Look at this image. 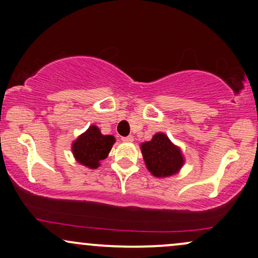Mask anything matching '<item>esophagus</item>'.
I'll return each instance as SVG.
<instances>
[{
    "instance_id": "1",
    "label": "esophagus",
    "mask_w": 258,
    "mask_h": 258,
    "mask_svg": "<svg viewBox=\"0 0 258 258\" xmlns=\"http://www.w3.org/2000/svg\"><path fill=\"white\" fill-rule=\"evenodd\" d=\"M122 141L126 142V143H131V142H133V136H127V137H123Z\"/></svg>"
}]
</instances>
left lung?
<instances>
[{"label":"left lung","instance_id":"left-lung-1","mask_svg":"<svg viewBox=\"0 0 258 258\" xmlns=\"http://www.w3.org/2000/svg\"><path fill=\"white\" fill-rule=\"evenodd\" d=\"M141 152L148 171L158 178L177 174L184 165L180 148L174 146L162 132L155 133L149 142L142 143Z\"/></svg>","mask_w":258,"mask_h":258}]
</instances>
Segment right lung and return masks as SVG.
Masks as SVG:
<instances>
[{"label": "right lung", "mask_w": 258, "mask_h": 258, "mask_svg": "<svg viewBox=\"0 0 258 258\" xmlns=\"http://www.w3.org/2000/svg\"><path fill=\"white\" fill-rule=\"evenodd\" d=\"M115 137L111 135H102L96 125H91L82 135H80L72 144L74 158L79 164L88 168H98L100 162L108 158Z\"/></svg>", "instance_id": "1"}]
</instances>
